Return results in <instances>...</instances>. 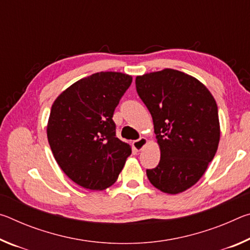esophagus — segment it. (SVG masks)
<instances>
[{
    "label": "esophagus",
    "mask_w": 250,
    "mask_h": 250,
    "mask_svg": "<svg viewBox=\"0 0 250 250\" xmlns=\"http://www.w3.org/2000/svg\"><path fill=\"white\" fill-rule=\"evenodd\" d=\"M146 143H147V140H146V138H140V139H138V140L133 141L132 146H133V149L135 151L139 152V151H141L143 147H145V146L146 145Z\"/></svg>",
    "instance_id": "obj_1"
}]
</instances>
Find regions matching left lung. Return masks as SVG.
<instances>
[{"instance_id":"8db88e82","label":"left lung","mask_w":250,"mask_h":250,"mask_svg":"<svg viewBox=\"0 0 250 250\" xmlns=\"http://www.w3.org/2000/svg\"><path fill=\"white\" fill-rule=\"evenodd\" d=\"M135 87L153 119L161 150L147 179L164 193L184 192L201 179L217 151L216 101L196 78L170 68L138 76Z\"/></svg>"}]
</instances>
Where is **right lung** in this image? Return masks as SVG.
Here are the masks:
<instances>
[{
  "label": "right lung",
  "instance_id": "add662e5",
  "mask_svg": "<svg viewBox=\"0 0 250 250\" xmlns=\"http://www.w3.org/2000/svg\"><path fill=\"white\" fill-rule=\"evenodd\" d=\"M132 83L116 71L92 74L71 84L54 101L47 125L58 166L76 184L101 191L117 181L131 154L116 137L113 112Z\"/></svg>",
  "mask_w": 250,
  "mask_h": 250
}]
</instances>
